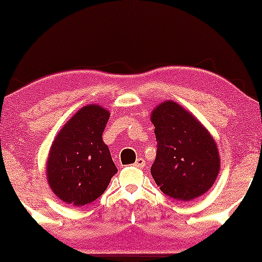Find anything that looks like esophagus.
<instances>
[{
  "mask_svg": "<svg viewBox=\"0 0 262 262\" xmlns=\"http://www.w3.org/2000/svg\"><path fill=\"white\" fill-rule=\"evenodd\" d=\"M145 165H146V161L143 160L142 158H138V159H136V161L134 163V166L135 167H139V168L145 167Z\"/></svg>",
  "mask_w": 262,
  "mask_h": 262,
  "instance_id": "34e87169",
  "label": "esophagus"
}]
</instances>
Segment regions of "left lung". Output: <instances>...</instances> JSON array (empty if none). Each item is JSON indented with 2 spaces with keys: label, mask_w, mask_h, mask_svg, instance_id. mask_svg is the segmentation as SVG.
I'll list each match as a JSON object with an SVG mask.
<instances>
[{
  "label": "left lung",
  "mask_w": 262,
  "mask_h": 262,
  "mask_svg": "<svg viewBox=\"0 0 262 262\" xmlns=\"http://www.w3.org/2000/svg\"><path fill=\"white\" fill-rule=\"evenodd\" d=\"M156 127L157 156L150 167L160 190L173 200L187 202L213 185L220 156L209 132L176 102L161 103L150 116Z\"/></svg>",
  "instance_id": "left-lung-1"
}]
</instances>
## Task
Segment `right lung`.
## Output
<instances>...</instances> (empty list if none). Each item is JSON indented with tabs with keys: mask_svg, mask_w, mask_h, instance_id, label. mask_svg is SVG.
Wrapping results in <instances>:
<instances>
[{
	"mask_svg": "<svg viewBox=\"0 0 262 262\" xmlns=\"http://www.w3.org/2000/svg\"><path fill=\"white\" fill-rule=\"evenodd\" d=\"M109 112L90 104L61 128L47 159V179L62 202L83 206L97 200L117 172L102 134Z\"/></svg>",
	"mask_w": 262,
	"mask_h": 262,
	"instance_id": "right-lung-1",
	"label": "right lung"
}]
</instances>
